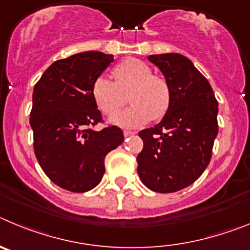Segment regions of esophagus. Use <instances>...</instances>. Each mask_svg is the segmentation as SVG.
I'll use <instances>...</instances> for the list:
<instances>
[{
    "instance_id": "34e87169",
    "label": "esophagus",
    "mask_w": 250,
    "mask_h": 250,
    "mask_svg": "<svg viewBox=\"0 0 250 250\" xmlns=\"http://www.w3.org/2000/svg\"><path fill=\"white\" fill-rule=\"evenodd\" d=\"M123 134H125V138H128V137H132V136H134V132H130V130H125V132H123Z\"/></svg>"
}]
</instances>
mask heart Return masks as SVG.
<instances>
[{"instance_id":"obj_1","label":"heart","mask_w":250,"mask_h":250,"mask_svg":"<svg viewBox=\"0 0 250 250\" xmlns=\"http://www.w3.org/2000/svg\"><path fill=\"white\" fill-rule=\"evenodd\" d=\"M113 78L98 76L92 83V96L98 108L107 116L115 113L128 93V109L114 114L111 122L122 128H138L150 120L158 121L167 113L172 101L168 81L152 75L145 61L127 58L113 68Z\"/></svg>"}]
</instances>
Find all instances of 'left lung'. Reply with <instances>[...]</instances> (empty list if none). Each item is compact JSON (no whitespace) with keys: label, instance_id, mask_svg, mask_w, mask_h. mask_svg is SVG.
<instances>
[{"label":"left lung","instance_id":"1","mask_svg":"<svg viewBox=\"0 0 250 250\" xmlns=\"http://www.w3.org/2000/svg\"><path fill=\"white\" fill-rule=\"evenodd\" d=\"M172 91L167 113L139 132V178L153 192L173 193L194 183L208 167L218 134V102L207 78L179 53L148 57Z\"/></svg>","mask_w":250,"mask_h":250}]
</instances>
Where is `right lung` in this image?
Returning <instances> with one entry per match:
<instances>
[{
  "label": "right lung",
  "instance_id": "obj_1",
  "mask_svg": "<svg viewBox=\"0 0 250 250\" xmlns=\"http://www.w3.org/2000/svg\"><path fill=\"white\" fill-rule=\"evenodd\" d=\"M113 62L97 51L53 62L36 83L30 125L38 163L63 189L83 193L98 186L104 158L125 141L117 125L101 130L102 114L92 96V83Z\"/></svg>",
  "mask_w": 250,
  "mask_h": 250
}]
</instances>
